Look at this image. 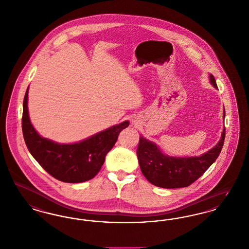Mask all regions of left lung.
Instances as JSON below:
<instances>
[{"instance_id": "left-lung-1", "label": "left lung", "mask_w": 249, "mask_h": 249, "mask_svg": "<svg viewBox=\"0 0 249 249\" xmlns=\"http://www.w3.org/2000/svg\"><path fill=\"white\" fill-rule=\"evenodd\" d=\"M212 86L216 87L214 76L209 74ZM223 118L225 109H223ZM225 127L216 146L201 156L173 157L163 154L160 148L145 138H140L138 159L141 172L151 183L164 189L188 187L194 183L215 162L222 150L225 140Z\"/></svg>"}]
</instances>
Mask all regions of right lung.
Wrapping results in <instances>:
<instances>
[{"label":"right lung","mask_w":249,"mask_h":249,"mask_svg":"<svg viewBox=\"0 0 249 249\" xmlns=\"http://www.w3.org/2000/svg\"><path fill=\"white\" fill-rule=\"evenodd\" d=\"M28 90L29 87L23 101L22 132L33 158L60 181L79 183L93 178L117 141L120 132L129 125V122L124 121L78 143L59 144L42 138L34 129L28 110Z\"/></svg>","instance_id":"add662e5"}]
</instances>
